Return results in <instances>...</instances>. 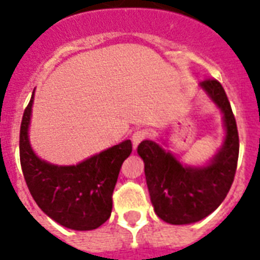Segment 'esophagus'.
Segmentation results:
<instances>
[{
	"instance_id": "1",
	"label": "esophagus",
	"mask_w": 260,
	"mask_h": 260,
	"mask_svg": "<svg viewBox=\"0 0 260 260\" xmlns=\"http://www.w3.org/2000/svg\"><path fill=\"white\" fill-rule=\"evenodd\" d=\"M148 136H150V132H148L147 129L135 131L134 134H132V143H134V146L136 147L139 143H142L143 140H146Z\"/></svg>"
}]
</instances>
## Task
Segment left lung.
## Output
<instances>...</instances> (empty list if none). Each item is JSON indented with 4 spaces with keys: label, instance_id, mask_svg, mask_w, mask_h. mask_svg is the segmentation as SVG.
<instances>
[{
    "label": "left lung",
    "instance_id": "obj_1",
    "mask_svg": "<svg viewBox=\"0 0 260 260\" xmlns=\"http://www.w3.org/2000/svg\"><path fill=\"white\" fill-rule=\"evenodd\" d=\"M200 86L221 109L225 125L224 144L206 166H183L151 140L138 147L155 213L174 225L197 222L217 209L230 191L238 167V126L225 90L217 79H205Z\"/></svg>",
    "mask_w": 260,
    "mask_h": 260
}]
</instances>
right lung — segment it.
Returning a JSON list of instances; mask_svg holds the SVG:
<instances>
[{"label": "right lung", "mask_w": 260, "mask_h": 260, "mask_svg": "<svg viewBox=\"0 0 260 260\" xmlns=\"http://www.w3.org/2000/svg\"><path fill=\"white\" fill-rule=\"evenodd\" d=\"M32 104L34 94L20 126V162L35 202L48 217L66 228L95 230L110 217L114 186L122 162L132 152V143L125 140L77 166L44 162L36 156L28 140Z\"/></svg>", "instance_id": "1"}]
</instances>
